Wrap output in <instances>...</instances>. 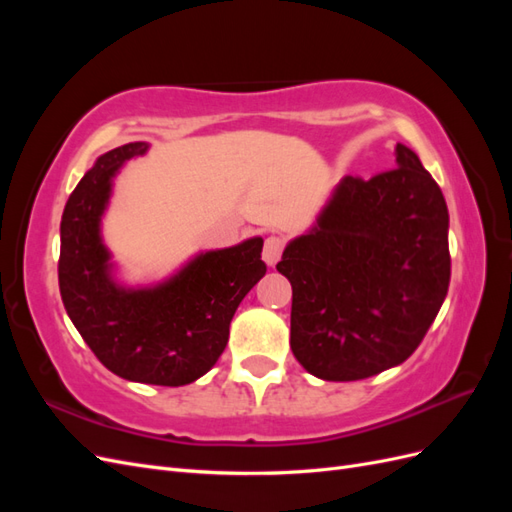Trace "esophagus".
<instances>
[{
	"label": "esophagus",
	"instance_id": "1",
	"mask_svg": "<svg viewBox=\"0 0 512 512\" xmlns=\"http://www.w3.org/2000/svg\"><path fill=\"white\" fill-rule=\"evenodd\" d=\"M282 252H284V239L282 237H267L265 241V247H262V258H265V262L269 267H275L277 260L282 258Z\"/></svg>",
	"mask_w": 512,
	"mask_h": 512
}]
</instances>
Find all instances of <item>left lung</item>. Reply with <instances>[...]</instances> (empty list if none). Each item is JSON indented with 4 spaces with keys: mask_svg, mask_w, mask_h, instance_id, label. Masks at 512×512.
<instances>
[{
    "mask_svg": "<svg viewBox=\"0 0 512 512\" xmlns=\"http://www.w3.org/2000/svg\"><path fill=\"white\" fill-rule=\"evenodd\" d=\"M395 164L369 181H339L277 262L292 286V354L320 380L401 365L446 299V200L410 147L397 143Z\"/></svg>",
    "mask_w": 512,
    "mask_h": 512,
    "instance_id": "1",
    "label": "left lung"
}]
</instances>
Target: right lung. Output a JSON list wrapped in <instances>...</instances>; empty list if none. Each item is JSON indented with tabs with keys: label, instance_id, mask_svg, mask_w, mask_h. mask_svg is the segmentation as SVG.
<instances>
[{
	"label": "right lung",
	"instance_id": "add662e5",
	"mask_svg": "<svg viewBox=\"0 0 512 512\" xmlns=\"http://www.w3.org/2000/svg\"><path fill=\"white\" fill-rule=\"evenodd\" d=\"M149 143H128L94 162L61 215L59 292L100 363L123 380L183 386L205 376L228 342L230 320L262 275V237L196 252L160 282L128 284L102 235L115 177Z\"/></svg>",
	"mask_w": 512,
	"mask_h": 512
}]
</instances>
